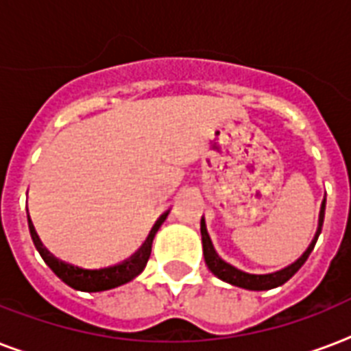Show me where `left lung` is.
Wrapping results in <instances>:
<instances>
[{
	"mask_svg": "<svg viewBox=\"0 0 351 351\" xmlns=\"http://www.w3.org/2000/svg\"><path fill=\"white\" fill-rule=\"evenodd\" d=\"M324 209H326V200L322 202L321 206V213H319V228H317V233L311 240V244L308 245V250L302 253V255L293 262V264H289L280 271L275 273H266V275H253V273H245L237 269L234 266L224 262L217 255V251H215L213 244H211V239H209L208 230H206V222L204 219L200 220V233H202V247H204V258H206V264L211 269L215 277H219L220 280H224V282H230L233 286H239V288L244 289H251V291H266V289H273L277 288V286H282L284 282H288L289 278L293 277L295 273L299 271L302 264L308 261V256L315 247V242L319 239V234H321L322 230V222H324Z\"/></svg>",
	"mask_w": 351,
	"mask_h": 351,
	"instance_id": "left-lung-1",
	"label": "left lung"
}]
</instances>
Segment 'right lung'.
I'll return each instance as SVG.
<instances>
[{"label":"right lung","mask_w":351,"mask_h":351,"mask_svg":"<svg viewBox=\"0 0 351 351\" xmlns=\"http://www.w3.org/2000/svg\"><path fill=\"white\" fill-rule=\"evenodd\" d=\"M167 213H164L156 220V224L153 226V230L149 231V237L142 244V247L129 256L127 261L120 262L117 266L101 267V269H84V267H76L73 264H65V262L58 261L56 256L51 255L49 251L43 247L40 237L36 233L34 226L29 220V230L32 242H34L36 250L40 251L41 258L45 261V264L51 267L52 271L56 273V277H60L63 282L71 286V288L78 289V291H106V289L118 288L121 284L129 282L134 277H138L143 271V267L147 264L149 256H151V247H153V239L156 231L160 230V226L164 224Z\"/></svg>","instance_id":"add662e5"}]
</instances>
